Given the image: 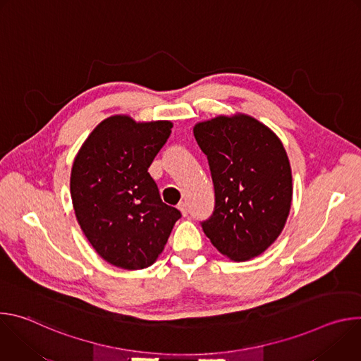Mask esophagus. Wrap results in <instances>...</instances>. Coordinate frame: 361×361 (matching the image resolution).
<instances>
[{"instance_id":"obj_1","label":"esophagus","mask_w":361,"mask_h":361,"mask_svg":"<svg viewBox=\"0 0 361 361\" xmlns=\"http://www.w3.org/2000/svg\"><path fill=\"white\" fill-rule=\"evenodd\" d=\"M178 210H180V213L183 214V217H187L188 209H187V204H185V202H180V204H178Z\"/></svg>"}]
</instances>
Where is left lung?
Masks as SVG:
<instances>
[{"mask_svg": "<svg viewBox=\"0 0 361 361\" xmlns=\"http://www.w3.org/2000/svg\"><path fill=\"white\" fill-rule=\"evenodd\" d=\"M197 144L214 183L213 216L201 223L212 244L233 262L264 252L281 234L293 198V177L280 138L247 114L197 123Z\"/></svg>", "mask_w": 361, "mask_h": 361, "instance_id": "obj_1", "label": "left lung"}]
</instances>
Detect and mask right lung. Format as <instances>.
Segmentation results:
<instances>
[{"label": "right lung", "mask_w": 361, "mask_h": 361, "mask_svg": "<svg viewBox=\"0 0 361 361\" xmlns=\"http://www.w3.org/2000/svg\"><path fill=\"white\" fill-rule=\"evenodd\" d=\"M171 128L166 120L111 116L91 131L74 159L70 191L77 221L101 259L116 267H149L181 217L161 201L148 173Z\"/></svg>", "instance_id": "obj_1"}]
</instances>
